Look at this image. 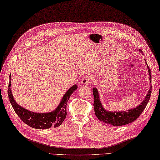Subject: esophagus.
<instances>
[{
	"label": "esophagus",
	"instance_id": "esophagus-1",
	"mask_svg": "<svg viewBox=\"0 0 160 160\" xmlns=\"http://www.w3.org/2000/svg\"><path fill=\"white\" fill-rule=\"evenodd\" d=\"M90 77L88 75H85L83 77H82L80 81L81 84L83 85H87L90 82Z\"/></svg>",
	"mask_w": 160,
	"mask_h": 160
}]
</instances>
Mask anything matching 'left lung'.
Instances as JSON below:
<instances>
[{
	"instance_id": "obj_1",
	"label": "left lung",
	"mask_w": 160,
	"mask_h": 160,
	"mask_svg": "<svg viewBox=\"0 0 160 160\" xmlns=\"http://www.w3.org/2000/svg\"><path fill=\"white\" fill-rule=\"evenodd\" d=\"M139 51L142 52V51L140 49ZM148 68L149 75V81L151 83L152 82V72H151V71L148 66ZM152 87L151 86L148 93L147 94L145 100L140 103V105L135 108L131 109L130 110L118 112H108L103 109L100 100V98H99L98 89L96 88H93V94L94 97L93 107L95 114H96L98 118L101 121H103V122L107 124H110L114 127L122 126V125L127 124L135 121L139 117L143 111L145 110L146 106L148 105L152 92Z\"/></svg>"
}]
</instances>
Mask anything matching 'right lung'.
I'll return each mask as SVG.
<instances>
[{
	"instance_id": "right-lung-1",
	"label": "right lung",
	"mask_w": 160,
	"mask_h": 160,
	"mask_svg": "<svg viewBox=\"0 0 160 160\" xmlns=\"http://www.w3.org/2000/svg\"><path fill=\"white\" fill-rule=\"evenodd\" d=\"M8 88V96L11 104L20 119L28 126L33 128L47 129L59 127L66 118L68 100L73 92L77 89V85H74L72 86L64 94L57 108L49 113H34L23 108L17 104L12 96L11 89V79L9 80Z\"/></svg>"
}]
</instances>
